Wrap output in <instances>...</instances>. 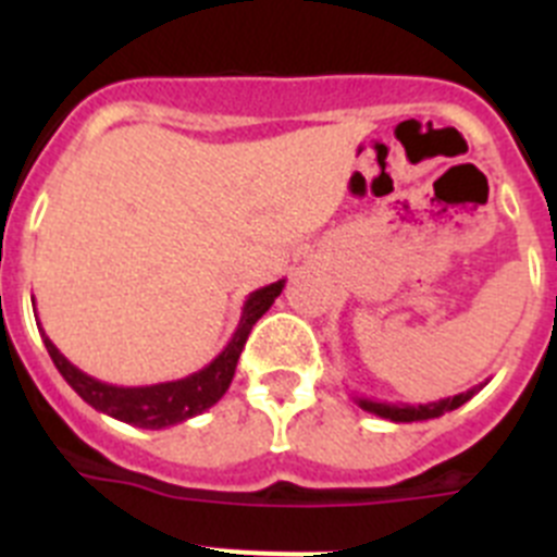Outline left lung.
Segmentation results:
<instances>
[{"label":"left lung","instance_id":"left-lung-1","mask_svg":"<svg viewBox=\"0 0 557 557\" xmlns=\"http://www.w3.org/2000/svg\"><path fill=\"white\" fill-rule=\"evenodd\" d=\"M485 385V382H482ZM482 385L469 387L466 393H457V396L441 398V401H430V405H391V401H376V398H354L366 412H373L379 418H387V421H396V424H412V421H430V418H441L444 412L457 410L460 405H466L474 393L482 391Z\"/></svg>","mask_w":557,"mask_h":557}]
</instances>
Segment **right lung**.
Here are the masks:
<instances>
[{
    "mask_svg": "<svg viewBox=\"0 0 557 557\" xmlns=\"http://www.w3.org/2000/svg\"><path fill=\"white\" fill-rule=\"evenodd\" d=\"M282 289L284 278L250 293L248 301H245L243 307L239 326H236L234 337L228 339V346H225L218 357L211 359L209 366L200 368L198 373L175 379V382H161V385L116 387L108 385V382H100V379L88 376L81 368L72 366V362L58 351L55 343L44 334L41 323H38V332H41L44 346H47L49 357H52L55 368L61 371V376L66 379L69 387H72L86 405L106 412V416L116 418V421L141 426V430H164V426L181 424L186 418L200 416V412L209 410L211 405H218L220 398H223V393L228 391L231 379H234L236 362H239V354H243L250 329H253V323L273 307V301L282 295Z\"/></svg>",
    "mask_w": 557,
    "mask_h": 557,
    "instance_id": "right-lung-1",
    "label": "right lung"
}]
</instances>
